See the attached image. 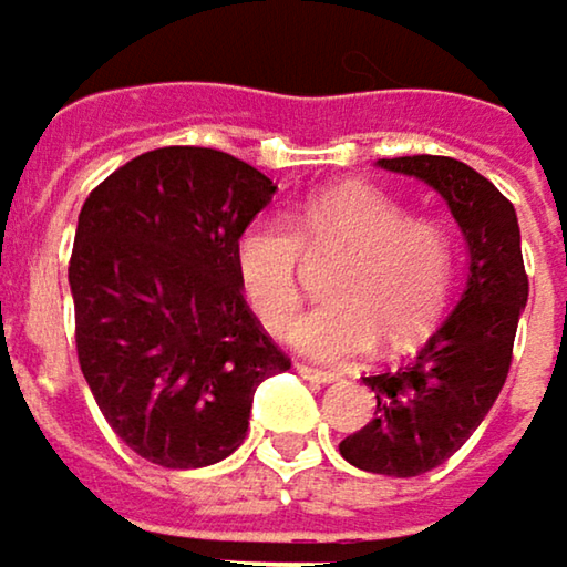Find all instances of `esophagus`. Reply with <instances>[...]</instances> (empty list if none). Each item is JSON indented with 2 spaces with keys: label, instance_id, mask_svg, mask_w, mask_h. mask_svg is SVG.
Here are the masks:
<instances>
[{
  "label": "esophagus",
  "instance_id": "obj_1",
  "mask_svg": "<svg viewBox=\"0 0 567 567\" xmlns=\"http://www.w3.org/2000/svg\"><path fill=\"white\" fill-rule=\"evenodd\" d=\"M298 374L305 381H311V384H334V381H341V374L324 371V368H315V364H298Z\"/></svg>",
  "mask_w": 567,
  "mask_h": 567
}]
</instances>
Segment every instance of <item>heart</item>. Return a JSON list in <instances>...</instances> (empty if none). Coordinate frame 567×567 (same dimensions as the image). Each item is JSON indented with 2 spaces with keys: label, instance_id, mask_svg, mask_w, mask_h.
<instances>
[{
  "label": "heart",
  "instance_id": "1",
  "mask_svg": "<svg viewBox=\"0 0 567 567\" xmlns=\"http://www.w3.org/2000/svg\"><path fill=\"white\" fill-rule=\"evenodd\" d=\"M295 226L298 233L279 219H256L233 246L239 288L269 331H285L301 305V246L348 249L328 282L331 301L291 331L301 351L348 361L368 354L381 328L406 344L440 318L456 276V239L443 219L410 216L378 186L341 183L315 193Z\"/></svg>",
  "mask_w": 567,
  "mask_h": 567
}]
</instances>
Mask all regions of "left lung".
I'll return each mask as SVG.
<instances>
[{
    "label": "left lung",
    "instance_id": "left-lung-1",
    "mask_svg": "<svg viewBox=\"0 0 567 567\" xmlns=\"http://www.w3.org/2000/svg\"><path fill=\"white\" fill-rule=\"evenodd\" d=\"M378 164L433 186L470 246L456 308L406 364L364 378L378 394L374 420L338 446L358 470L406 480L446 463L493 410L509 378L528 276L515 209L483 173L430 154Z\"/></svg>",
    "mask_w": 567,
    "mask_h": 567
}]
</instances>
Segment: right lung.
<instances>
[{"label":"right lung","instance_id":"obj_1","mask_svg":"<svg viewBox=\"0 0 567 567\" xmlns=\"http://www.w3.org/2000/svg\"><path fill=\"white\" fill-rule=\"evenodd\" d=\"M276 183L213 147H161L81 206L68 282L81 374L111 430L167 470L239 450L256 388L291 368L249 311L236 236Z\"/></svg>","mask_w":567,"mask_h":567}]
</instances>
